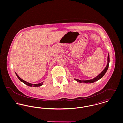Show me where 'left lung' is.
<instances>
[{
	"instance_id": "1",
	"label": "left lung",
	"mask_w": 123,
	"mask_h": 123,
	"mask_svg": "<svg viewBox=\"0 0 123 123\" xmlns=\"http://www.w3.org/2000/svg\"><path fill=\"white\" fill-rule=\"evenodd\" d=\"M109 62H110V58H109V54H108V57H107V64L105 67V68L103 70L102 72H101L100 73H99V74L96 76L94 78L92 79H90V80H80L77 79H74L76 81L78 82H80V83H93L96 81H97L98 80H99L100 78H101L103 76H104V75L105 74L106 72L107 71V69L109 67Z\"/></svg>"
}]
</instances>
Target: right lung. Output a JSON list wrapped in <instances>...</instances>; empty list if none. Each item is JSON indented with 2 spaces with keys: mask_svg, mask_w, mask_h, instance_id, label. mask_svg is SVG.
I'll return each instance as SVG.
<instances>
[{
  "mask_svg": "<svg viewBox=\"0 0 123 123\" xmlns=\"http://www.w3.org/2000/svg\"><path fill=\"white\" fill-rule=\"evenodd\" d=\"M15 73H16V75H17V76L18 77V78L21 82H23L24 84H25L26 85L29 86V87H32V86H34V87H40V86H41V85H42V84H43V82H41V83H38V84H32V83H29V82H28L25 81L24 80H23L22 78H21L19 76H18V75L17 74V73L15 72Z\"/></svg>",
  "mask_w": 123,
  "mask_h": 123,
  "instance_id": "1",
  "label": "right lung"
}]
</instances>
